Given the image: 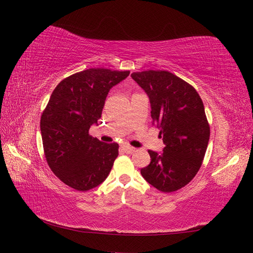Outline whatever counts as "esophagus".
<instances>
[{"mask_svg": "<svg viewBox=\"0 0 253 253\" xmlns=\"http://www.w3.org/2000/svg\"><path fill=\"white\" fill-rule=\"evenodd\" d=\"M122 149L124 150V152L125 153H128V154H131L135 152V148H132L130 146H127V144H124V146H122Z\"/></svg>", "mask_w": 253, "mask_h": 253, "instance_id": "obj_1", "label": "esophagus"}]
</instances>
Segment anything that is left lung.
Instances as JSON below:
<instances>
[{"mask_svg": "<svg viewBox=\"0 0 253 253\" xmlns=\"http://www.w3.org/2000/svg\"><path fill=\"white\" fill-rule=\"evenodd\" d=\"M131 78L148 94L152 124L165 144L161 153L149 150L151 162L141 175L160 191L178 190L196 176L208 148L203 102L192 85L169 72L132 73Z\"/></svg>", "mask_w": 253, "mask_h": 253, "instance_id": "1", "label": "left lung"}]
</instances>
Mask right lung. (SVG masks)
<instances>
[{
	"label": "right lung",
	"mask_w": 253,
	"mask_h": 253,
	"mask_svg": "<svg viewBox=\"0 0 253 253\" xmlns=\"http://www.w3.org/2000/svg\"><path fill=\"white\" fill-rule=\"evenodd\" d=\"M129 73L90 68L62 80L51 94L40 121L45 159L74 189H92L110 174L118 144L91 137L89 129L98 125L109 91Z\"/></svg>",
	"instance_id": "add662e5"
}]
</instances>
